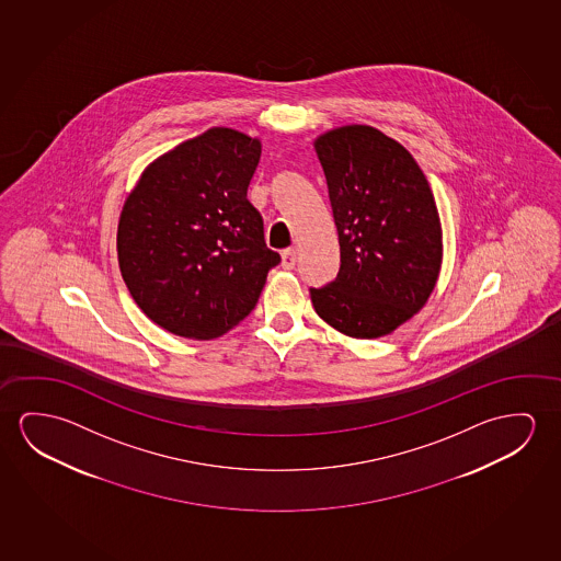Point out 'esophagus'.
I'll use <instances>...</instances> for the list:
<instances>
[{"label":"esophagus","mask_w":561,"mask_h":561,"mask_svg":"<svg viewBox=\"0 0 561 561\" xmlns=\"http://www.w3.org/2000/svg\"><path fill=\"white\" fill-rule=\"evenodd\" d=\"M295 262H297V250L295 249H285L282 252V266L285 270H291L295 266Z\"/></svg>","instance_id":"34e87169"}]
</instances>
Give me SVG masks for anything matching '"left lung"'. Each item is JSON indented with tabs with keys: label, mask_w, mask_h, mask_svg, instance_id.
<instances>
[{
	"label": "left lung",
	"mask_w": 561,
	"mask_h": 561,
	"mask_svg": "<svg viewBox=\"0 0 561 561\" xmlns=\"http://www.w3.org/2000/svg\"><path fill=\"white\" fill-rule=\"evenodd\" d=\"M340 239V270L311 287L314 311L352 337L385 336L432 295L443 242L433 192L414 157L371 126L314 141Z\"/></svg>",
	"instance_id": "8db88e82"
}]
</instances>
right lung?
Segmentation results:
<instances>
[{"mask_svg":"<svg viewBox=\"0 0 561 561\" xmlns=\"http://www.w3.org/2000/svg\"><path fill=\"white\" fill-rule=\"evenodd\" d=\"M260 141L211 128L159 157L129 192L118 264L129 295L176 336L211 340L256 307L279 254L247 199Z\"/></svg>","mask_w":561,"mask_h":561,"instance_id":"right-lung-1","label":"right lung"}]
</instances>
